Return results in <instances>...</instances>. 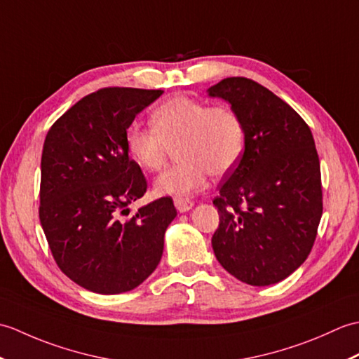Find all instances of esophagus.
Wrapping results in <instances>:
<instances>
[{"label":"esophagus","mask_w":359,"mask_h":359,"mask_svg":"<svg viewBox=\"0 0 359 359\" xmlns=\"http://www.w3.org/2000/svg\"><path fill=\"white\" fill-rule=\"evenodd\" d=\"M174 205L180 212H185L194 207V202L191 199H188V197H175Z\"/></svg>","instance_id":"34e87169"}]
</instances>
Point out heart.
I'll return each instance as SVG.
<instances>
[{"mask_svg":"<svg viewBox=\"0 0 359 359\" xmlns=\"http://www.w3.org/2000/svg\"><path fill=\"white\" fill-rule=\"evenodd\" d=\"M151 126L131 125L125 144L129 157L147 171H160L171 148L179 162L156 180L162 196L185 197L207 184L208 174L220 177L238 165L245 148V126L228 104H212L174 95L151 114Z\"/></svg>","mask_w":359,"mask_h":359,"instance_id":"heart-1","label":"heart"}]
</instances>
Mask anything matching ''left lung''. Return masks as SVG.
<instances>
[{"label":"left lung","instance_id":"1","mask_svg":"<svg viewBox=\"0 0 359 359\" xmlns=\"http://www.w3.org/2000/svg\"><path fill=\"white\" fill-rule=\"evenodd\" d=\"M208 93L230 103L245 126L243 154L212 201V250L245 284H276L309 257L323 216L313 135L292 106L253 80L228 77Z\"/></svg>","mask_w":359,"mask_h":359}]
</instances>
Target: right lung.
<instances>
[{
  "label": "right lung",
  "mask_w": 359,
  "mask_h": 359,
  "mask_svg": "<svg viewBox=\"0 0 359 359\" xmlns=\"http://www.w3.org/2000/svg\"><path fill=\"white\" fill-rule=\"evenodd\" d=\"M162 93L98 89L46 135L40 222L58 269L94 293L118 294L140 285L158 265L165 231L177 216L166 196L123 217L148 188L140 166L129 158L126 129Z\"/></svg>",
  "instance_id": "1"
}]
</instances>
